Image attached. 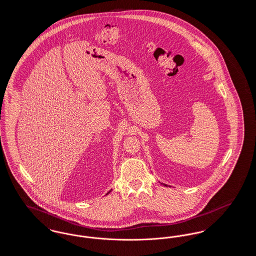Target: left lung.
<instances>
[{"label": "left lung", "instance_id": "8db88e82", "mask_svg": "<svg viewBox=\"0 0 256 256\" xmlns=\"http://www.w3.org/2000/svg\"><path fill=\"white\" fill-rule=\"evenodd\" d=\"M161 184H162V183H161ZM163 185H165V186H167V185H166V184H163Z\"/></svg>", "mask_w": 256, "mask_h": 256}]
</instances>
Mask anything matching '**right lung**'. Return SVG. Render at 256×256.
Segmentation results:
<instances>
[{
	"mask_svg": "<svg viewBox=\"0 0 256 256\" xmlns=\"http://www.w3.org/2000/svg\"><path fill=\"white\" fill-rule=\"evenodd\" d=\"M110 192H108V193H110Z\"/></svg>",
	"mask_w": 256,
	"mask_h": 256,
	"instance_id": "right-lung-1",
	"label": "right lung"
}]
</instances>
